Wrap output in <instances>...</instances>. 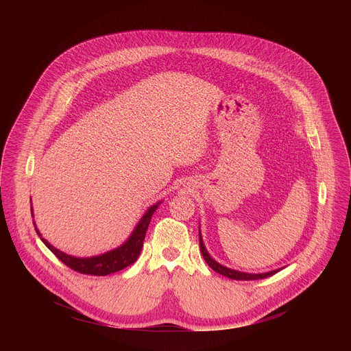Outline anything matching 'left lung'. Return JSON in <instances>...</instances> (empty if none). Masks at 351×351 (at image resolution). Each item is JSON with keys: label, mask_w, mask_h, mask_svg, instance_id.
<instances>
[{"label": "left lung", "mask_w": 351, "mask_h": 351, "mask_svg": "<svg viewBox=\"0 0 351 351\" xmlns=\"http://www.w3.org/2000/svg\"><path fill=\"white\" fill-rule=\"evenodd\" d=\"M199 230V229H198ZM198 237H199V250H202V254L206 260V263L218 274L226 276V278H230L233 280H256V279H264V278H268V276H272L275 275L276 272H279L280 269H275V271H269V272H265V274H247V272H240V271H234V269H230V268H226L223 265H221L219 263H217L214 258H211V256L208 254L207 248L203 243V237H202V233L198 232Z\"/></svg>", "instance_id": "obj_1"}]
</instances>
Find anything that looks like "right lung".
<instances>
[{
    "mask_svg": "<svg viewBox=\"0 0 351 351\" xmlns=\"http://www.w3.org/2000/svg\"><path fill=\"white\" fill-rule=\"evenodd\" d=\"M158 204L160 203H157L153 207L148 208V211L138 221V223L134 228L130 237L121 247H118L115 250H111V252L104 253L101 256H97V257L76 258V257L68 256V254L60 252L58 248L53 247L45 239H43L37 228H36V232L40 236V239L43 240V243L56 254V257L60 261H62L66 267H69L71 269H73L79 274H84V275L106 276V275L118 272V271L132 265L137 260V257L140 256V252H141V247H143V241H144V237H145L148 223H149V221H152V217L156 213V210L158 208Z\"/></svg>",
    "mask_w": 351,
    "mask_h": 351,
    "instance_id": "obj_1",
    "label": "right lung"
}]
</instances>
